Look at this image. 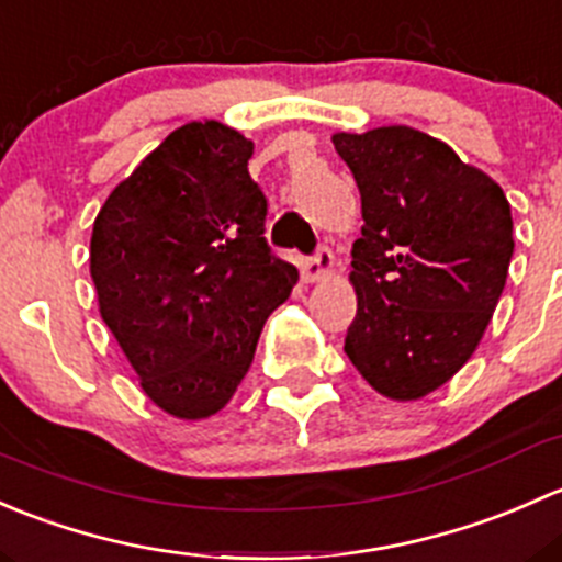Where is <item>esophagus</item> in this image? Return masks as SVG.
<instances>
[{
  "label": "esophagus",
  "mask_w": 562,
  "mask_h": 562,
  "mask_svg": "<svg viewBox=\"0 0 562 562\" xmlns=\"http://www.w3.org/2000/svg\"><path fill=\"white\" fill-rule=\"evenodd\" d=\"M329 273H333V251H329L327 246H319L316 248L314 257L305 259L303 281H308V283L322 281V279H327Z\"/></svg>",
  "instance_id": "esophagus-1"
}]
</instances>
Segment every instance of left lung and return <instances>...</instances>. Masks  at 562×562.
<instances>
[{
	"instance_id": "obj_1",
	"label": "left lung",
	"mask_w": 562,
	"mask_h": 562,
	"mask_svg": "<svg viewBox=\"0 0 562 562\" xmlns=\"http://www.w3.org/2000/svg\"><path fill=\"white\" fill-rule=\"evenodd\" d=\"M333 143L366 218L344 351L375 392L416 401L471 360L493 319L514 254L512 207L493 178L411 126Z\"/></svg>"
}]
</instances>
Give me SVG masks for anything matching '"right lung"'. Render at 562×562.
I'll return each mask as SVG.
<instances>
[{"label": "right lung", "instance_id": "right-lung-1", "mask_svg": "<svg viewBox=\"0 0 562 562\" xmlns=\"http://www.w3.org/2000/svg\"><path fill=\"white\" fill-rule=\"evenodd\" d=\"M251 154L218 121L183 124L110 192L91 233L102 319L143 392L178 419L227 406L297 283L265 240Z\"/></svg>", "mask_w": 562, "mask_h": 562}]
</instances>
